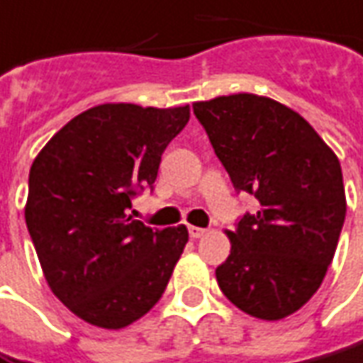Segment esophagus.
<instances>
[{"label":"esophagus","instance_id":"34e87169","mask_svg":"<svg viewBox=\"0 0 363 363\" xmlns=\"http://www.w3.org/2000/svg\"><path fill=\"white\" fill-rule=\"evenodd\" d=\"M189 234H191V238H201L206 234L204 228H199V226H189Z\"/></svg>","mask_w":363,"mask_h":363}]
</instances>
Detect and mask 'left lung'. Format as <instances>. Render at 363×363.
<instances>
[{"label": "left lung", "instance_id": "1", "mask_svg": "<svg viewBox=\"0 0 363 363\" xmlns=\"http://www.w3.org/2000/svg\"><path fill=\"white\" fill-rule=\"evenodd\" d=\"M192 111L236 192L260 202L228 230L218 286L250 316H290L320 288L336 252L346 218L340 161L304 117L272 99L238 93Z\"/></svg>", "mask_w": 363, "mask_h": 363}]
</instances>
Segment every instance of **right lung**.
<instances>
[{
	"mask_svg": "<svg viewBox=\"0 0 363 363\" xmlns=\"http://www.w3.org/2000/svg\"><path fill=\"white\" fill-rule=\"evenodd\" d=\"M189 119V105H99L69 121L31 164L26 223L47 284L93 326L119 330L145 316L189 242L184 224L159 230L129 214Z\"/></svg>",
	"mask_w": 363,
	"mask_h": 363,
	"instance_id": "right-lung-1",
	"label": "right lung"
}]
</instances>
